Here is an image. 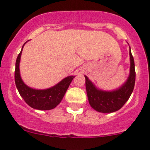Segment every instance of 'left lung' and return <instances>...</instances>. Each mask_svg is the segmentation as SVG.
Masks as SVG:
<instances>
[{"label":"left lung","instance_id":"8db88e82","mask_svg":"<svg viewBox=\"0 0 150 150\" xmlns=\"http://www.w3.org/2000/svg\"><path fill=\"white\" fill-rule=\"evenodd\" d=\"M130 67L127 81L113 90H103L98 88L93 82L84 75L88 100L92 109L103 113H111L119 110L129 98L135 82V62L129 47Z\"/></svg>","mask_w":150,"mask_h":150}]
</instances>
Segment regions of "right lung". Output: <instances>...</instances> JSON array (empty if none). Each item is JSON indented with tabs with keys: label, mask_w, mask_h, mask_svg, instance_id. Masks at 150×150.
Masks as SVG:
<instances>
[{
	"label": "right lung",
	"mask_w": 150,
	"mask_h": 150,
	"mask_svg": "<svg viewBox=\"0 0 150 150\" xmlns=\"http://www.w3.org/2000/svg\"><path fill=\"white\" fill-rule=\"evenodd\" d=\"M25 43L22 47L15 63V81L17 89L25 102L32 108L38 110H52L61 103L75 76L69 75L66 77L59 83L47 89H34L27 86L23 81L20 72L21 57Z\"/></svg>",
	"instance_id": "1"
}]
</instances>
